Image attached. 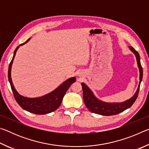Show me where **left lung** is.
Here are the masks:
<instances>
[{
  "label": "left lung",
  "instance_id": "8db88e82",
  "mask_svg": "<svg viewBox=\"0 0 149 149\" xmlns=\"http://www.w3.org/2000/svg\"><path fill=\"white\" fill-rule=\"evenodd\" d=\"M130 50L135 54L137 59V65L139 68L140 72V83L139 85L137 91L135 94L130 99L121 103H107L100 101L96 98L93 92L90 90L86 85L81 83L83 89V98H84V103L86 107L89 109L90 112L95 113V114L102 116H112L119 114L127 108H130L137 99L139 91L140 84L143 78V68L141 66L140 62V56L137 50H135L132 47H129Z\"/></svg>",
  "mask_w": 149,
  "mask_h": 149
}]
</instances>
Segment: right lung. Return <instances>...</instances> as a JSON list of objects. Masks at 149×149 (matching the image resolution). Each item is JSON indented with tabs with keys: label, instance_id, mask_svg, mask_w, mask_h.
I'll use <instances>...</instances> for the list:
<instances>
[{
	"label": "right lung",
	"instance_id": "1",
	"mask_svg": "<svg viewBox=\"0 0 149 149\" xmlns=\"http://www.w3.org/2000/svg\"><path fill=\"white\" fill-rule=\"evenodd\" d=\"M29 39H30L27 40L26 42L28 41ZM26 42L19 45V46H22V45H23ZM19 46L17 47L16 49L14 50L13 58H12L11 62L9 64L8 73V80L10 84L11 89L12 92H13L15 99H16L17 104L24 110L28 111V112L31 113H33V114H48V113L53 112V111L56 110L61 104L63 97H64L65 93H66L68 89H69L70 85L75 81V77H74L70 78V79L64 81L61 85H60L58 87L56 88L53 91L50 93L49 94L42 96V97H41L32 98L31 99V98L25 97L20 95L16 91V90L15 89L14 85L12 84L10 73L12 62H13L17 50L18 49Z\"/></svg>",
	"mask_w": 149,
	"mask_h": 149
}]
</instances>
